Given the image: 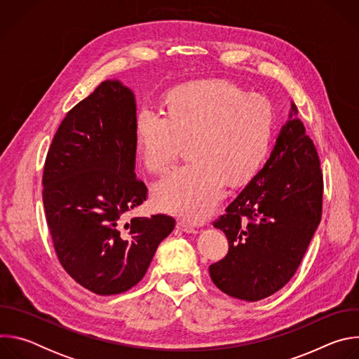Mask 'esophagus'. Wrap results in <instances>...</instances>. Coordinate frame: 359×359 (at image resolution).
<instances>
[{
    "label": "esophagus",
    "instance_id": "obj_1",
    "mask_svg": "<svg viewBox=\"0 0 359 359\" xmlns=\"http://www.w3.org/2000/svg\"><path fill=\"white\" fill-rule=\"evenodd\" d=\"M177 229L180 230V231H184V233H197V230H196V227H193L191 224H189V223H186V222H177Z\"/></svg>",
    "mask_w": 359,
    "mask_h": 359
}]
</instances>
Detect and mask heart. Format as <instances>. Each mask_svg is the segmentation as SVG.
<instances>
[{
	"mask_svg": "<svg viewBox=\"0 0 359 359\" xmlns=\"http://www.w3.org/2000/svg\"><path fill=\"white\" fill-rule=\"evenodd\" d=\"M276 130V109L262 95H247L227 81H198L176 88L168 111L142 107L135 119V146L150 172L165 170L193 140L194 162L170 170L153 187L162 212L191 222L206 219L226 180H250L263 166Z\"/></svg>",
	"mask_w": 359,
	"mask_h": 359,
	"instance_id": "obj_1",
	"label": "heart"
}]
</instances>
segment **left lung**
Wrapping results in <instances>:
<instances>
[{
  "label": "left lung",
  "instance_id": "1",
  "mask_svg": "<svg viewBox=\"0 0 359 359\" xmlns=\"http://www.w3.org/2000/svg\"><path fill=\"white\" fill-rule=\"evenodd\" d=\"M297 114L291 102L264 168L213 223L226 234L229 252L209 273L230 297L259 301L283 288L321 222L320 158Z\"/></svg>",
  "mask_w": 359,
  "mask_h": 359
}]
</instances>
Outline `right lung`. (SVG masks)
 <instances>
[{"label":"right lung","instance_id":"right-lung-1","mask_svg":"<svg viewBox=\"0 0 359 359\" xmlns=\"http://www.w3.org/2000/svg\"><path fill=\"white\" fill-rule=\"evenodd\" d=\"M135 119L133 92L102 82L67 114L43 166L42 200L58 260L99 295L136 285L175 229L165 215L125 222L147 197L135 173Z\"/></svg>","mask_w":359,"mask_h":359}]
</instances>
